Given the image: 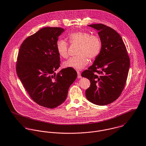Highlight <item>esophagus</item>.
Wrapping results in <instances>:
<instances>
[{
    "instance_id": "esophagus-1",
    "label": "esophagus",
    "mask_w": 146,
    "mask_h": 146,
    "mask_svg": "<svg viewBox=\"0 0 146 146\" xmlns=\"http://www.w3.org/2000/svg\"><path fill=\"white\" fill-rule=\"evenodd\" d=\"M77 73H78V79H80L82 78V76H81V74L79 71H77Z\"/></svg>"
}]
</instances>
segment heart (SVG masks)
<instances>
[{"label":"heart","instance_id":"b5f03b06","mask_svg":"<svg viewBox=\"0 0 146 146\" xmlns=\"http://www.w3.org/2000/svg\"><path fill=\"white\" fill-rule=\"evenodd\" d=\"M67 38L71 44H78L79 48L76 57L71 58L63 63L64 67H71L76 70L84 68L90 60L96 59L102 50V41L97 35H91L86 31L80 30L68 34ZM68 43L63 39H58L56 42V49L59 56L67 58L68 54Z\"/></svg>","mask_w":146,"mask_h":146}]
</instances>
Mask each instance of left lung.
Instances as JSON below:
<instances>
[{"instance_id":"8db88e82","label":"left lung","mask_w":146,"mask_h":146,"mask_svg":"<svg viewBox=\"0 0 146 146\" xmlns=\"http://www.w3.org/2000/svg\"><path fill=\"white\" fill-rule=\"evenodd\" d=\"M88 26L98 31L102 45L92 66L82 74L90 82L85 96L92 104L104 106L114 102L121 95L128 75L130 58L121 36L115 30L102 23Z\"/></svg>"}]
</instances>
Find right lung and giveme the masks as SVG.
I'll list each match as a JSON object with an SVG mask.
<instances>
[{"instance_id": "obj_1", "label": "right lung", "mask_w": 146, "mask_h": 146, "mask_svg": "<svg viewBox=\"0 0 146 146\" xmlns=\"http://www.w3.org/2000/svg\"><path fill=\"white\" fill-rule=\"evenodd\" d=\"M64 31L61 27L42 28L23 42L18 54L16 68L23 87L35 102L49 108L66 100L78 75L71 67L54 72L60 66L56 42Z\"/></svg>"}]
</instances>
